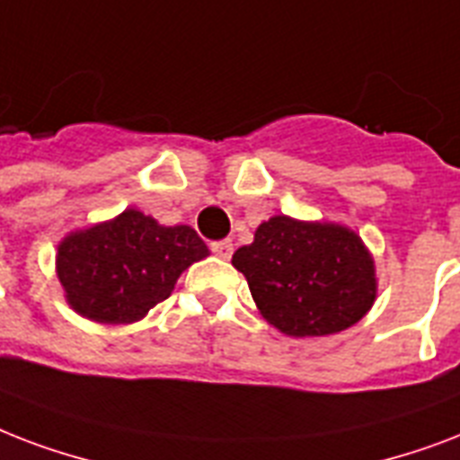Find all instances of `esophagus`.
Returning <instances> with one entry per match:
<instances>
[{"mask_svg": "<svg viewBox=\"0 0 460 460\" xmlns=\"http://www.w3.org/2000/svg\"><path fill=\"white\" fill-rule=\"evenodd\" d=\"M211 252L220 259H230L233 256V242L230 240H218V242H211Z\"/></svg>", "mask_w": 460, "mask_h": 460, "instance_id": "obj_1", "label": "esophagus"}]
</instances>
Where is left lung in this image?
Returning a JSON list of instances; mask_svg holds the SVG:
<instances>
[{
	"mask_svg": "<svg viewBox=\"0 0 460 460\" xmlns=\"http://www.w3.org/2000/svg\"><path fill=\"white\" fill-rule=\"evenodd\" d=\"M263 319L288 336H329L358 323L376 295L375 261L341 226L276 216L233 254Z\"/></svg>",
	"mask_w": 460,
	"mask_h": 460,
	"instance_id": "left-lung-1",
	"label": "left lung"
}]
</instances>
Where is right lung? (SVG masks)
Listing matches in <instances>:
<instances>
[{
	"label": "right lung",
	"instance_id": "add662e5",
	"mask_svg": "<svg viewBox=\"0 0 460 460\" xmlns=\"http://www.w3.org/2000/svg\"><path fill=\"white\" fill-rule=\"evenodd\" d=\"M208 256L190 226L163 227L141 211L71 233L59 244L57 273L78 314L101 323H131L167 300L180 273Z\"/></svg>",
	"mask_w": 460,
	"mask_h": 460
}]
</instances>
